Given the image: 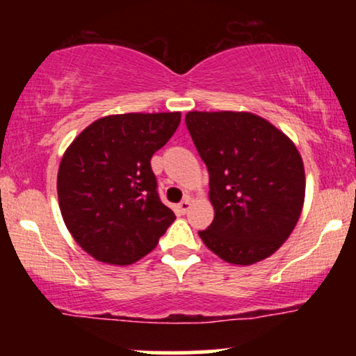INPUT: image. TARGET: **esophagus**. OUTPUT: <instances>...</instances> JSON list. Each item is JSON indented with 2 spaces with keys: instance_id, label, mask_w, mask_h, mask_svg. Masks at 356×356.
Returning a JSON list of instances; mask_svg holds the SVG:
<instances>
[{
  "instance_id": "esophagus-1",
  "label": "esophagus",
  "mask_w": 356,
  "mask_h": 356,
  "mask_svg": "<svg viewBox=\"0 0 356 356\" xmlns=\"http://www.w3.org/2000/svg\"><path fill=\"white\" fill-rule=\"evenodd\" d=\"M175 209H177L179 214H186V212L191 209V199L189 197L184 199V201H181V202L177 204V207H175Z\"/></svg>"
}]
</instances>
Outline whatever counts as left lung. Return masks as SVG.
Returning <instances> with one entry per match:
<instances>
[{
    "label": "left lung",
    "mask_w": 356,
    "mask_h": 356,
    "mask_svg": "<svg viewBox=\"0 0 356 356\" xmlns=\"http://www.w3.org/2000/svg\"><path fill=\"white\" fill-rule=\"evenodd\" d=\"M186 125L209 172L214 219L199 236L220 259L252 264L288 239L305 201L295 144L248 112H189Z\"/></svg>",
    "instance_id": "obj_1"
}]
</instances>
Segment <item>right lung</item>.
Wrapping results in <instances>:
<instances>
[{"mask_svg":"<svg viewBox=\"0 0 356 356\" xmlns=\"http://www.w3.org/2000/svg\"><path fill=\"white\" fill-rule=\"evenodd\" d=\"M181 124V113H124L93 122L58 169V202L68 231L88 254L132 264L175 220L162 204L150 159Z\"/></svg>","mask_w":356,"mask_h":356,"instance_id":"1","label":"right lung"}]
</instances>
